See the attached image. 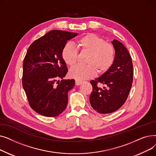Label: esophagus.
I'll return each instance as SVG.
<instances>
[{
  "instance_id": "esophagus-1",
  "label": "esophagus",
  "mask_w": 156,
  "mask_h": 156,
  "mask_svg": "<svg viewBox=\"0 0 156 156\" xmlns=\"http://www.w3.org/2000/svg\"><path fill=\"white\" fill-rule=\"evenodd\" d=\"M82 83H83V81H81V80H75L76 85H80V84H81Z\"/></svg>"
}]
</instances>
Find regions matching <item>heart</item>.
Wrapping results in <instances>:
<instances>
[{
  "label": "heart",
  "mask_w": 156,
  "mask_h": 156,
  "mask_svg": "<svg viewBox=\"0 0 156 156\" xmlns=\"http://www.w3.org/2000/svg\"><path fill=\"white\" fill-rule=\"evenodd\" d=\"M78 46L83 52L89 53L86 66H78L71 69L69 75L76 80H84L93 77L96 71L99 73L107 71L114 63L115 51L114 47L95 35L87 34L77 40ZM64 61L70 67L76 65L78 51L73 45H67L62 52Z\"/></svg>",
  "instance_id": "b5f03b06"
}]
</instances>
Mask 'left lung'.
I'll use <instances>...</instances> for the list:
<instances>
[{
  "label": "left lung",
  "mask_w": 156,
  "mask_h": 156,
  "mask_svg": "<svg viewBox=\"0 0 156 156\" xmlns=\"http://www.w3.org/2000/svg\"><path fill=\"white\" fill-rule=\"evenodd\" d=\"M115 59L112 66L102 75L90 81L92 92L90 102L93 109L101 114H109L119 109L126 102L132 86L133 68L128 51L125 45L114 39ZM101 83L103 89L97 86Z\"/></svg>",
  "instance_id": "1"
}]
</instances>
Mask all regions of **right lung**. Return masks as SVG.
<instances>
[{"mask_svg": "<svg viewBox=\"0 0 156 156\" xmlns=\"http://www.w3.org/2000/svg\"><path fill=\"white\" fill-rule=\"evenodd\" d=\"M77 33L52 30L29 47L23 64L22 83L30 107L47 117L61 114L68 104V93L75 80L63 79L68 68L62 52ZM61 78L60 82L57 79Z\"/></svg>", "mask_w": 156, "mask_h": 156, "instance_id": "add662e5", "label": "right lung"}]
</instances>
